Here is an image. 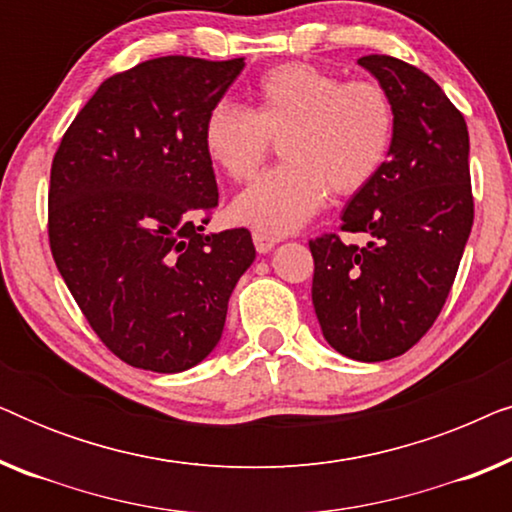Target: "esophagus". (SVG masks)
I'll return each mask as SVG.
<instances>
[{
	"label": "esophagus",
	"mask_w": 512,
	"mask_h": 512,
	"mask_svg": "<svg viewBox=\"0 0 512 512\" xmlns=\"http://www.w3.org/2000/svg\"><path fill=\"white\" fill-rule=\"evenodd\" d=\"M254 244H256V251L258 254H268V251L275 249V244L279 242V237L275 235H268V233H261V230H256L254 235Z\"/></svg>",
	"instance_id": "34e87169"
}]
</instances>
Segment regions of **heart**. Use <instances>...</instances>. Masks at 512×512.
Returning a JSON list of instances; mask_svg holds the SVG:
<instances>
[{"label": "heart", "instance_id": "heart-1", "mask_svg": "<svg viewBox=\"0 0 512 512\" xmlns=\"http://www.w3.org/2000/svg\"><path fill=\"white\" fill-rule=\"evenodd\" d=\"M396 114L377 81H342L310 62H284L261 76L254 107L219 104L202 142L233 181H249L282 139L284 163L263 172L233 202V216L263 233H291L324 207L328 188L354 195L380 172Z\"/></svg>", "mask_w": 512, "mask_h": 512}]
</instances>
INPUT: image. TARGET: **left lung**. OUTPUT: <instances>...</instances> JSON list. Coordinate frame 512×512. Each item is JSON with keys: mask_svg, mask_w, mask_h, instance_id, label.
<instances>
[{"mask_svg": "<svg viewBox=\"0 0 512 512\" xmlns=\"http://www.w3.org/2000/svg\"><path fill=\"white\" fill-rule=\"evenodd\" d=\"M359 65L391 97L394 142L342 214L345 233L373 242L310 240L312 303L328 345L375 363L408 352L438 319L471 235L473 191L466 121L443 88L391 55H363Z\"/></svg>", "mask_w": 512, "mask_h": 512, "instance_id": "8db88e82", "label": "left lung"}]
</instances>
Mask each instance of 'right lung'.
I'll list each match as a JSON object with an SVG mask.
<instances>
[{
  "label": "right lung",
  "mask_w": 512,
  "mask_h": 512,
  "mask_svg": "<svg viewBox=\"0 0 512 512\" xmlns=\"http://www.w3.org/2000/svg\"><path fill=\"white\" fill-rule=\"evenodd\" d=\"M244 58L165 55L102 81L53 156L48 244L104 347L181 373L216 347L254 263L247 228L205 235L219 205L202 130Z\"/></svg>",
  "instance_id": "add662e5"
}]
</instances>
